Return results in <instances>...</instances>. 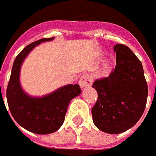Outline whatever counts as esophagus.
Here are the masks:
<instances>
[{
  "instance_id": "esophagus-1",
  "label": "esophagus",
  "mask_w": 156,
  "mask_h": 156,
  "mask_svg": "<svg viewBox=\"0 0 156 156\" xmlns=\"http://www.w3.org/2000/svg\"><path fill=\"white\" fill-rule=\"evenodd\" d=\"M92 78L88 74L82 75L79 80V84L81 88H86L92 85Z\"/></svg>"
}]
</instances>
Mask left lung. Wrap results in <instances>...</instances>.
I'll return each mask as SVG.
<instances>
[{
    "label": "left lung",
    "instance_id": "8db88e82",
    "mask_svg": "<svg viewBox=\"0 0 156 156\" xmlns=\"http://www.w3.org/2000/svg\"><path fill=\"white\" fill-rule=\"evenodd\" d=\"M116 67L108 77L93 84L98 98L92 108L94 125L107 134H121L133 127L143 115L147 84L143 65L129 47H113Z\"/></svg>",
    "mask_w": 156,
    "mask_h": 156
}]
</instances>
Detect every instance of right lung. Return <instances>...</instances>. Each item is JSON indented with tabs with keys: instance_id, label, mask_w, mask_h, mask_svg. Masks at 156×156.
<instances>
[{
	"instance_id": "add662e5",
	"label": "right lung",
	"mask_w": 156,
	"mask_h": 156,
	"mask_svg": "<svg viewBox=\"0 0 156 156\" xmlns=\"http://www.w3.org/2000/svg\"><path fill=\"white\" fill-rule=\"evenodd\" d=\"M54 38L35 41L17 55L6 91L9 109L14 120L22 127L34 134H47L58 130L64 122L71 100L81 93L79 84H67L39 98L30 96L22 89L20 72L25 58L36 46Z\"/></svg>"
}]
</instances>
